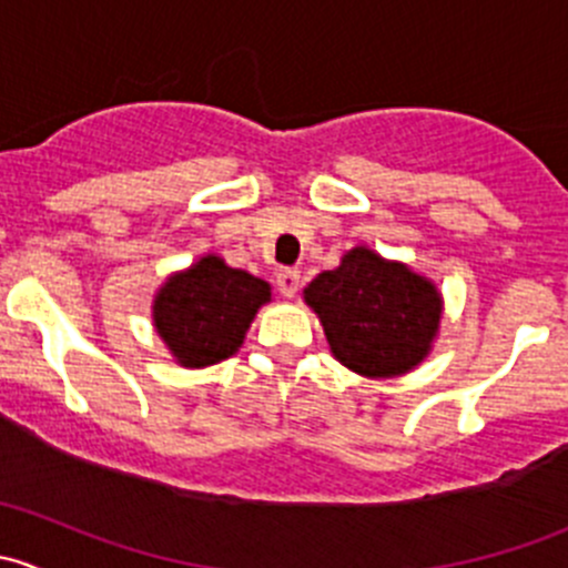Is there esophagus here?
I'll return each mask as SVG.
<instances>
[{"label": "esophagus", "instance_id": "1", "mask_svg": "<svg viewBox=\"0 0 568 568\" xmlns=\"http://www.w3.org/2000/svg\"><path fill=\"white\" fill-rule=\"evenodd\" d=\"M274 283H277V291L283 296H294L300 291V272L296 268H277Z\"/></svg>", "mask_w": 568, "mask_h": 568}]
</instances>
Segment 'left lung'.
Masks as SVG:
<instances>
[{"mask_svg":"<svg viewBox=\"0 0 568 568\" xmlns=\"http://www.w3.org/2000/svg\"><path fill=\"white\" fill-rule=\"evenodd\" d=\"M332 354L363 376H398L428 354L439 326V294L404 263L357 247L305 288Z\"/></svg>","mask_w":568,"mask_h":568,"instance_id":"obj_1","label":"left lung"}]
</instances>
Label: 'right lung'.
Listing matches in <instances>:
<instances>
[{"instance_id": "1", "label": "right lung", "mask_w": 568, "mask_h": 568, "mask_svg": "<svg viewBox=\"0 0 568 568\" xmlns=\"http://www.w3.org/2000/svg\"><path fill=\"white\" fill-rule=\"evenodd\" d=\"M272 288L220 257H203L159 291L153 321L178 363L203 368L231 357Z\"/></svg>"}]
</instances>
